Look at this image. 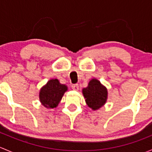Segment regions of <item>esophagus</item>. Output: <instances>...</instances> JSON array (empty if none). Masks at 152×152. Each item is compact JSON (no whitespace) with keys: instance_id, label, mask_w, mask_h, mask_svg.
I'll return each mask as SVG.
<instances>
[{"instance_id":"esophagus-1","label":"esophagus","mask_w":152,"mask_h":152,"mask_svg":"<svg viewBox=\"0 0 152 152\" xmlns=\"http://www.w3.org/2000/svg\"><path fill=\"white\" fill-rule=\"evenodd\" d=\"M71 88L73 89V90H76V91H77V90H79V85H78V84H75V85H73L71 86Z\"/></svg>"}]
</instances>
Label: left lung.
<instances>
[{
	"mask_svg": "<svg viewBox=\"0 0 152 152\" xmlns=\"http://www.w3.org/2000/svg\"><path fill=\"white\" fill-rule=\"evenodd\" d=\"M82 94L87 105L93 110H97L107 102L108 91L105 86L97 79H92L87 87L82 89Z\"/></svg>",
	"mask_w": 152,
	"mask_h": 152,
	"instance_id": "8db88e82",
	"label": "left lung"
}]
</instances>
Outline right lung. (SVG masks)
<instances>
[{
    "label": "right lung",
    "instance_id": "obj_1",
    "mask_svg": "<svg viewBox=\"0 0 152 152\" xmlns=\"http://www.w3.org/2000/svg\"><path fill=\"white\" fill-rule=\"evenodd\" d=\"M66 91L67 85L61 84L57 79H50L39 90V102L47 109L56 108Z\"/></svg>",
    "mask_w": 152,
    "mask_h": 152
}]
</instances>
